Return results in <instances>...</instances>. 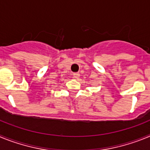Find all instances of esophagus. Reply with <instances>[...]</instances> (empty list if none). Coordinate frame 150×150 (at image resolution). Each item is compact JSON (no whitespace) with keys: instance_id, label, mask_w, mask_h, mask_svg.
Returning a JSON list of instances; mask_svg holds the SVG:
<instances>
[{"instance_id":"obj_1","label":"esophagus","mask_w":150,"mask_h":150,"mask_svg":"<svg viewBox=\"0 0 150 150\" xmlns=\"http://www.w3.org/2000/svg\"><path fill=\"white\" fill-rule=\"evenodd\" d=\"M73 76H74V79H77L79 76V73H74V74H73Z\"/></svg>"}]
</instances>
